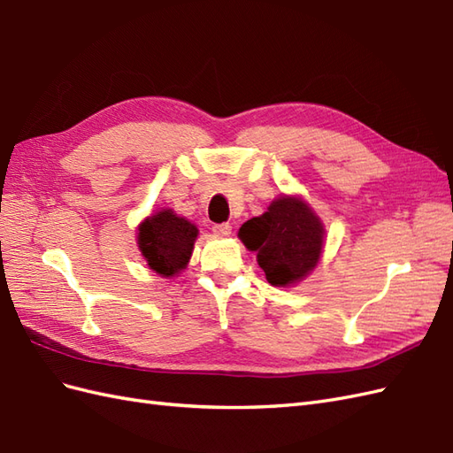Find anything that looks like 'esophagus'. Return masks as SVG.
Instances as JSON below:
<instances>
[{
	"label": "esophagus",
	"mask_w": 453,
	"mask_h": 453,
	"mask_svg": "<svg viewBox=\"0 0 453 453\" xmlns=\"http://www.w3.org/2000/svg\"><path fill=\"white\" fill-rule=\"evenodd\" d=\"M213 232L217 236H228L232 232V225L228 223H221V225H213Z\"/></svg>",
	"instance_id": "1"
}]
</instances>
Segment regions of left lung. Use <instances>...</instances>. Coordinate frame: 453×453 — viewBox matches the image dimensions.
I'll use <instances>...</instances> for the list:
<instances>
[{
    "label": "left lung",
    "instance_id": "obj_1",
    "mask_svg": "<svg viewBox=\"0 0 453 453\" xmlns=\"http://www.w3.org/2000/svg\"><path fill=\"white\" fill-rule=\"evenodd\" d=\"M240 240L257 253L270 285L287 287L308 276L323 250V226L308 205L281 196L270 203L266 213L243 223Z\"/></svg>",
    "mask_w": 453,
    "mask_h": 453
}]
</instances>
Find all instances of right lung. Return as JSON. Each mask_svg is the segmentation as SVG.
Instances as JSON below:
<instances>
[{
  "label": "right lung",
  "instance_id": "add662e5",
  "mask_svg": "<svg viewBox=\"0 0 453 453\" xmlns=\"http://www.w3.org/2000/svg\"><path fill=\"white\" fill-rule=\"evenodd\" d=\"M198 230L172 210H162L140 225L138 243L150 270L164 278L181 272L193 255Z\"/></svg>",
  "mask_w": 453,
  "mask_h": 453
}]
</instances>
